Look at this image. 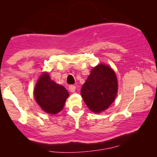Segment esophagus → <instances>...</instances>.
Returning <instances> with one entry per match:
<instances>
[{"label":"esophagus","instance_id":"34e87169","mask_svg":"<svg viewBox=\"0 0 157 157\" xmlns=\"http://www.w3.org/2000/svg\"><path fill=\"white\" fill-rule=\"evenodd\" d=\"M68 89H69V91L71 92V93H74L76 90V87H75V86L71 85V86H68Z\"/></svg>","mask_w":157,"mask_h":157}]
</instances>
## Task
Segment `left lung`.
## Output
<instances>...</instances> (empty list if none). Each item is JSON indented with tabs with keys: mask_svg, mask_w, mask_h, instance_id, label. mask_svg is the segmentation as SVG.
<instances>
[{
	"mask_svg": "<svg viewBox=\"0 0 157 157\" xmlns=\"http://www.w3.org/2000/svg\"><path fill=\"white\" fill-rule=\"evenodd\" d=\"M117 93V80L111 67L99 64L92 69L81 90V95L87 107L100 113L110 107Z\"/></svg>",
	"mask_w": 157,
	"mask_h": 157,
	"instance_id": "8db88e82",
	"label": "left lung"
}]
</instances>
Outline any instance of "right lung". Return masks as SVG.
<instances>
[{"mask_svg":"<svg viewBox=\"0 0 157 157\" xmlns=\"http://www.w3.org/2000/svg\"><path fill=\"white\" fill-rule=\"evenodd\" d=\"M68 96L64 86L56 84L47 73L40 76L34 90L36 103L50 114H56L62 110Z\"/></svg>","mask_w":157,"mask_h":157,"instance_id":"obj_1","label":"right lung"}]
</instances>
